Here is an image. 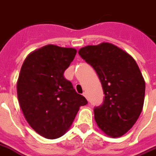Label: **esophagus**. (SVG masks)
Listing matches in <instances>:
<instances>
[{"instance_id":"esophagus-1","label":"esophagus","mask_w":156,"mask_h":156,"mask_svg":"<svg viewBox=\"0 0 156 156\" xmlns=\"http://www.w3.org/2000/svg\"><path fill=\"white\" fill-rule=\"evenodd\" d=\"M83 96H84V97H86V98H87V99H88V97H87V92H84V93H83Z\"/></svg>"}]
</instances>
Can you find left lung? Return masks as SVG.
<instances>
[{
  "mask_svg": "<svg viewBox=\"0 0 156 156\" xmlns=\"http://www.w3.org/2000/svg\"><path fill=\"white\" fill-rule=\"evenodd\" d=\"M78 54L94 69L104 92L103 103L94 109L96 123L110 137L122 136L136 122L144 107L145 81L137 63L108 42L82 47Z\"/></svg>",
  "mask_w": 156,
  "mask_h": 156,
  "instance_id": "obj_1",
  "label": "left lung"
}]
</instances>
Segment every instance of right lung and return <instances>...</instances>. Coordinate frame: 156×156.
<instances>
[{
    "mask_svg": "<svg viewBox=\"0 0 156 156\" xmlns=\"http://www.w3.org/2000/svg\"><path fill=\"white\" fill-rule=\"evenodd\" d=\"M76 53L74 48L47 45L29 54L21 66L16 83L19 104L30 126L46 139L62 136L79 107L87 104L63 76Z\"/></svg>",
    "mask_w": 156,
    "mask_h": 156,
    "instance_id": "obj_1",
    "label": "right lung"
}]
</instances>
